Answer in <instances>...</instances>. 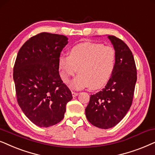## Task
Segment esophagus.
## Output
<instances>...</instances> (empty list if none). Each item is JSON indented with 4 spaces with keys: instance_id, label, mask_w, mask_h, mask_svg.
Listing matches in <instances>:
<instances>
[{
    "instance_id": "34e87169",
    "label": "esophagus",
    "mask_w": 155,
    "mask_h": 155,
    "mask_svg": "<svg viewBox=\"0 0 155 155\" xmlns=\"http://www.w3.org/2000/svg\"><path fill=\"white\" fill-rule=\"evenodd\" d=\"M71 94H72V96H73V97H76V96H77L78 95H79V93L74 92V91H72Z\"/></svg>"
}]
</instances>
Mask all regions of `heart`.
<instances>
[{"instance_id":"obj_1","label":"heart","mask_w":155,"mask_h":155,"mask_svg":"<svg viewBox=\"0 0 155 155\" xmlns=\"http://www.w3.org/2000/svg\"><path fill=\"white\" fill-rule=\"evenodd\" d=\"M116 52L101 43L86 42L74 46L69 56H61L58 67L61 79L68 84L78 69L79 74L70 84L74 90L98 89L108 83L114 71Z\"/></svg>"}]
</instances>
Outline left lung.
I'll return each instance as SVG.
<instances>
[{"label": "left lung", "instance_id": "obj_1", "mask_svg": "<svg viewBox=\"0 0 155 155\" xmlns=\"http://www.w3.org/2000/svg\"><path fill=\"white\" fill-rule=\"evenodd\" d=\"M116 52L114 71L102 91L91 95L86 116L99 128L114 127L127 114L133 102L137 69L132 51L116 37L108 35Z\"/></svg>", "mask_w": 155, "mask_h": 155}]
</instances>
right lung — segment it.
Returning a JSON list of instances; mask_svg holds the SVG:
<instances>
[{"instance_id":"right-lung-1","label":"right lung","mask_w":155,"mask_h":155,"mask_svg":"<svg viewBox=\"0 0 155 155\" xmlns=\"http://www.w3.org/2000/svg\"><path fill=\"white\" fill-rule=\"evenodd\" d=\"M68 44L64 35L42 32L24 43L13 69L18 105L39 127H48L64 118L71 92L59 73L61 51Z\"/></svg>"}]
</instances>
